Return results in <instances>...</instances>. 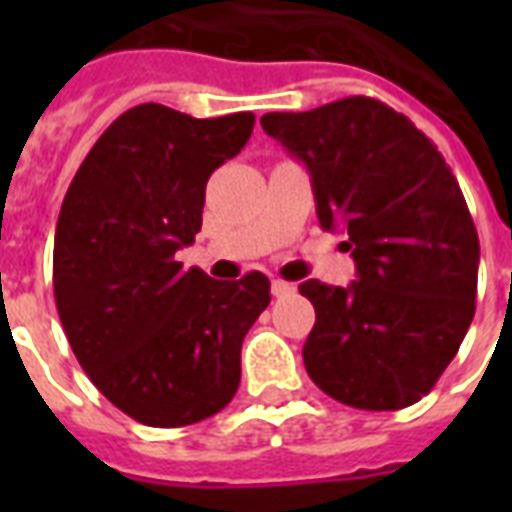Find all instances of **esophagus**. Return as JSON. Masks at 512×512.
Wrapping results in <instances>:
<instances>
[{
    "label": "esophagus",
    "instance_id": "1",
    "mask_svg": "<svg viewBox=\"0 0 512 512\" xmlns=\"http://www.w3.org/2000/svg\"><path fill=\"white\" fill-rule=\"evenodd\" d=\"M295 289H297L295 284H289V281H284V279H273L271 281L273 297H287V295H292Z\"/></svg>",
    "mask_w": 512,
    "mask_h": 512
}]
</instances>
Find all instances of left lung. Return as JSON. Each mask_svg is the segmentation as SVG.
Returning <instances> with one entry per match:
<instances>
[{
	"instance_id": "8db88e82",
	"label": "left lung",
	"mask_w": 512,
	"mask_h": 512,
	"mask_svg": "<svg viewBox=\"0 0 512 512\" xmlns=\"http://www.w3.org/2000/svg\"><path fill=\"white\" fill-rule=\"evenodd\" d=\"M263 130L305 162L324 228L348 231L350 287L300 284L316 308L305 369L340 404L393 412L433 390L476 313L478 233L433 140L382 100L353 95Z\"/></svg>"
}]
</instances>
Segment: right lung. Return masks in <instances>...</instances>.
<instances>
[{
    "label": "right lung",
    "mask_w": 512,
    "mask_h": 512,
    "mask_svg": "<svg viewBox=\"0 0 512 512\" xmlns=\"http://www.w3.org/2000/svg\"><path fill=\"white\" fill-rule=\"evenodd\" d=\"M255 114L193 119L143 103L84 156L55 228L52 289L95 388L151 428L217 414L239 390L241 342L271 303L260 271L215 281L177 263L201 231L209 175L239 154Z\"/></svg>",
    "instance_id": "right-lung-1"
}]
</instances>
